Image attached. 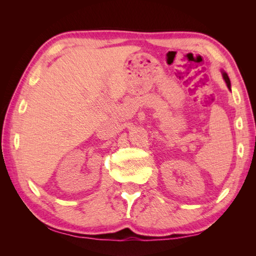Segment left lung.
<instances>
[{"label":"left lung","mask_w":256,"mask_h":256,"mask_svg":"<svg viewBox=\"0 0 256 256\" xmlns=\"http://www.w3.org/2000/svg\"><path fill=\"white\" fill-rule=\"evenodd\" d=\"M223 78H224V80H226V82L228 84V88L230 90V79H228V76L226 72H223Z\"/></svg>","instance_id":"1"}]
</instances>
